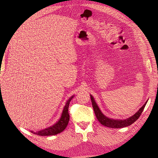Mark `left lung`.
Wrapping results in <instances>:
<instances>
[{
  "mask_svg": "<svg viewBox=\"0 0 158 158\" xmlns=\"http://www.w3.org/2000/svg\"><path fill=\"white\" fill-rule=\"evenodd\" d=\"M91 100H92V107L94 110V112L95 114V116H96L99 122L102 124V125L106 126L107 127L109 128H123V127H127L129 125H132V123H135L137 119L140 117L141 114L144 110L147 102L144 103V106H143L140 109L139 111H137L134 115L132 117H129L128 118L125 119V120H115V119H112L109 118L107 117H106L104 114L100 111L99 109L98 105L95 103L94 98L92 95H90Z\"/></svg>",
  "mask_w": 158,
  "mask_h": 158,
  "instance_id": "8db88e82",
  "label": "left lung"
}]
</instances>
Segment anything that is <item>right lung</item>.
<instances>
[{
    "mask_svg": "<svg viewBox=\"0 0 158 158\" xmlns=\"http://www.w3.org/2000/svg\"><path fill=\"white\" fill-rule=\"evenodd\" d=\"M73 96H72L68 101L66 102L65 106L64 107L63 113H62V115L59 121L57 122L55 125L53 126L44 129V130H41L38 131L37 132H31L32 133H34L35 135H37L39 136H53L55 135H57L61 132H63L64 129L66 128V126L68 125V123L70 119V116L69 113V104L71 99H73Z\"/></svg>",
    "mask_w": 158,
    "mask_h": 158,
    "instance_id": "1",
    "label": "right lung"
}]
</instances>
